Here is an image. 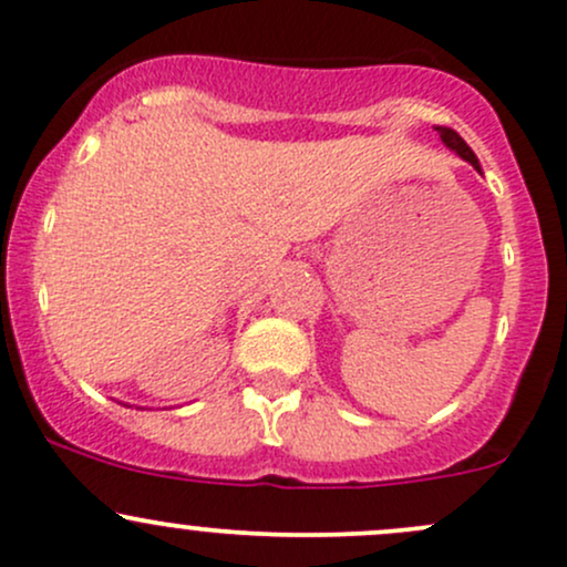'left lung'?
<instances>
[{"mask_svg": "<svg viewBox=\"0 0 567 567\" xmlns=\"http://www.w3.org/2000/svg\"><path fill=\"white\" fill-rule=\"evenodd\" d=\"M437 133H440V138H443L445 146L454 148V152L458 154V157H464V159H467L470 165H473V168H478V171H481L478 157H475L473 148H470L467 143H464V138H462V135L456 133V130H451V127H437Z\"/></svg>", "mask_w": 567, "mask_h": 567, "instance_id": "obj_1", "label": "left lung"}]
</instances>
